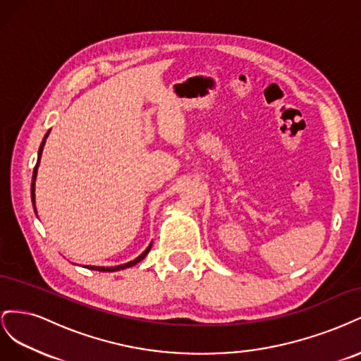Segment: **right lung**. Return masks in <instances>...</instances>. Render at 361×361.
<instances>
[{
	"instance_id": "right-lung-1",
	"label": "right lung",
	"mask_w": 361,
	"mask_h": 361,
	"mask_svg": "<svg viewBox=\"0 0 361 361\" xmlns=\"http://www.w3.org/2000/svg\"><path fill=\"white\" fill-rule=\"evenodd\" d=\"M49 133H51V130H48V133L45 134V137H43V140H42V145H40V147H39V154H37V164H36V167H35V171H32V180H31V202H32V207H35V212H36V214H37V211H36V178H37V169H39L40 158H42V152H43V147H45V143H47V138H48ZM150 248H152V243L149 244V247H147L138 257H135L134 260H129L128 264H123V265H117V267H90V265H89V267H85V268L94 269V271H102V272H114V271H120V269H126V268H130V267L137 265L138 262L143 260V259L147 256Z\"/></svg>"
}]
</instances>
